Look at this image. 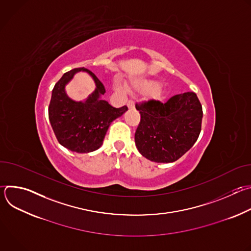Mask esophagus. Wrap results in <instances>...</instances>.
Segmentation results:
<instances>
[{
  "label": "esophagus",
  "mask_w": 251,
  "mask_h": 251,
  "mask_svg": "<svg viewBox=\"0 0 251 251\" xmlns=\"http://www.w3.org/2000/svg\"><path fill=\"white\" fill-rule=\"evenodd\" d=\"M127 106H128V108H129V109L134 108V107H135V103H134V101L129 100V101H128V103H127Z\"/></svg>",
  "instance_id": "34e87169"
}]
</instances>
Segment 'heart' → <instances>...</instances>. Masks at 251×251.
Masks as SVG:
<instances>
[{
    "label": "heart",
    "mask_w": 251,
    "mask_h": 251,
    "mask_svg": "<svg viewBox=\"0 0 251 251\" xmlns=\"http://www.w3.org/2000/svg\"><path fill=\"white\" fill-rule=\"evenodd\" d=\"M119 88H121L120 82H117ZM160 83L157 80H137L132 82L131 88L143 93H151L152 97L157 100H162L165 96V91L159 86Z\"/></svg>",
    "instance_id": "b5f03b06"
}]
</instances>
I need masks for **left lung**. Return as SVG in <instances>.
<instances>
[{
	"mask_svg": "<svg viewBox=\"0 0 251 251\" xmlns=\"http://www.w3.org/2000/svg\"><path fill=\"white\" fill-rule=\"evenodd\" d=\"M141 120L135 133L138 151L150 161L172 163L197 142L202 119L201 104L195 92L171 97L166 103L149 100L136 104Z\"/></svg>",
	"mask_w": 251,
	"mask_h": 251,
	"instance_id": "1",
	"label": "left lung"
}]
</instances>
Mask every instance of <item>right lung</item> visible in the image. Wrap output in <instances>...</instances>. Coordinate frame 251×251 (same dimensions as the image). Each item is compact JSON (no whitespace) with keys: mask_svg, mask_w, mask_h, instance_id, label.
<instances>
[{"mask_svg":"<svg viewBox=\"0 0 251 251\" xmlns=\"http://www.w3.org/2000/svg\"><path fill=\"white\" fill-rule=\"evenodd\" d=\"M78 71L87 72L97 86L85 101H75L65 92V85ZM104 93L102 82L84 67L67 71L55 83L49 106V118L60 145L76 153H89L101 147L110 124L128 110L127 106L114 108L101 99Z\"/></svg>","mask_w":251,"mask_h":251,"instance_id":"1","label":"right lung"}]
</instances>
